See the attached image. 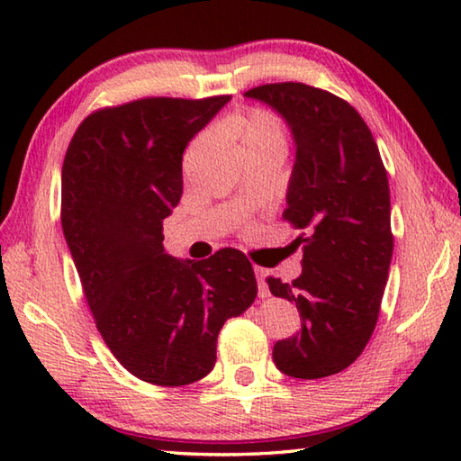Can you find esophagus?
Segmentation results:
<instances>
[{
    "instance_id": "esophagus-1",
    "label": "esophagus",
    "mask_w": 461,
    "mask_h": 461,
    "mask_svg": "<svg viewBox=\"0 0 461 461\" xmlns=\"http://www.w3.org/2000/svg\"><path fill=\"white\" fill-rule=\"evenodd\" d=\"M254 275H256V280H258V296L267 299V296L270 294L267 280H264V278H267V270H264L262 267H254Z\"/></svg>"
}]
</instances>
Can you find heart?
<instances>
[{
    "label": "heart",
    "instance_id": "b5f03b06",
    "mask_svg": "<svg viewBox=\"0 0 461 461\" xmlns=\"http://www.w3.org/2000/svg\"><path fill=\"white\" fill-rule=\"evenodd\" d=\"M223 131L238 142L241 152H286L288 136L280 115L267 107H249L231 115Z\"/></svg>",
    "mask_w": 461,
    "mask_h": 461
}]
</instances>
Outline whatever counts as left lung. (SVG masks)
I'll return each instance as SVG.
<instances>
[{"label": "left lung", "mask_w": 461, "mask_h": 461, "mask_svg": "<svg viewBox=\"0 0 461 461\" xmlns=\"http://www.w3.org/2000/svg\"><path fill=\"white\" fill-rule=\"evenodd\" d=\"M283 115L296 158L283 217L303 244L293 283L268 276L275 296L299 309L301 330L275 343L276 368L315 380L346 370L370 341L393 258L390 189L376 140L346 99L305 83L246 91Z\"/></svg>", "instance_id": "obj_1"}]
</instances>
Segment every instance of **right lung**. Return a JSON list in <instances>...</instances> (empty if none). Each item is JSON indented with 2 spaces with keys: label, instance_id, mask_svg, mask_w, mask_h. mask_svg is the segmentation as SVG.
<instances>
[{
  "label": "right lung",
  "instance_id": "1",
  "mask_svg": "<svg viewBox=\"0 0 461 461\" xmlns=\"http://www.w3.org/2000/svg\"><path fill=\"white\" fill-rule=\"evenodd\" d=\"M231 95L144 97L93 112L62 162L60 221L101 338L136 378L185 386L215 366L223 323L258 293L244 252H165L183 194V152Z\"/></svg>",
  "mask_w": 461,
  "mask_h": 461
}]
</instances>
